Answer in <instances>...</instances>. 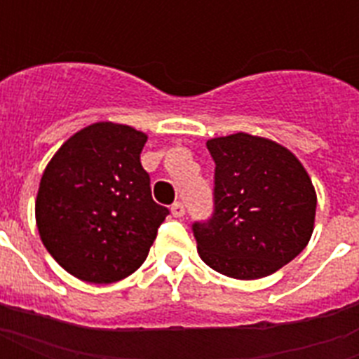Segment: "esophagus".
I'll list each match as a JSON object with an SVG mask.
<instances>
[{"label": "esophagus", "mask_w": 359, "mask_h": 359, "mask_svg": "<svg viewBox=\"0 0 359 359\" xmlns=\"http://www.w3.org/2000/svg\"><path fill=\"white\" fill-rule=\"evenodd\" d=\"M171 213H172V217H182L184 215V205L180 202H175L171 205Z\"/></svg>", "instance_id": "esophagus-1"}]
</instances>
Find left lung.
I'll return each mask as SVG.
<instances>
[{
	"mask_svg": "<svg viewBox=\"0 0 359 359\" xmlns=\"http://www.w3.org/2000/svg\"><path fill=\"white\" fill-rule=\"evenodd\" d=\"M215 161V211L194 223L198 254L226 277H267L308 246L317 194L300 159L246 133L208 140Z\"/></svg>",
	"mask_w": 359,
	"mask_h": 359,
	"instance_id": "left-lung-1",
	"label": "left lung"
}]
</instances>
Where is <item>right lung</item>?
<instances>
[{
	"label": "right lung",
	"mask_w": 359,
	"mask_h": 359,
	"mask_svg": "<svg viewBox=\"0 0 359 359\" xmlns=\"http://www.w3.org/2000/svg\"><path fill=\"white\" fill-rule=\"evenodd\" d=\"M148 134L100 121L74 133L40 179L36 226L51 257L73 277L109 285L148 257L169 210L151 200L140 163Z\"/></svg>",
	"instance_id": "obj_1"
}]
</instances>
